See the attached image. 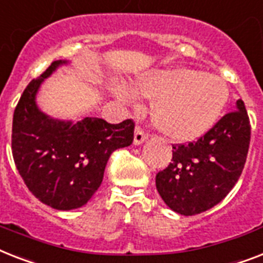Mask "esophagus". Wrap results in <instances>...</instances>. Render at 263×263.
<instances>
[{
	"instance_id": "obj_1",
	"label": "esophagus",
	"mask_w": 263,
	"mask_h": 263,
	"mask_svg": "<svg viewBox=\"0 0 263 263\" xmlns=\"http://www.w3.org/2000/svg\"><path fill=\"white\" fill-rule=\"evenodd\" d=\"M147 139V134L143 131L140 127H136L135 129V135H134V144L135 146H139V144H142L143 142H146Z\"/></svg>"
}]
</instances>
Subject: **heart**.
I'll list each match as a JSON object with an SVG mask.
<instances>
[{
  "mask_svg": "<svg viewBox=\"0 0 263 263\" xmlns=\"http://www.w3.org/2000/svg\"><path fill=\"white\" fill-rule=\"evenodd\" d=\"M136 95L154 100V125L172 140L192 142L211 131L220 120L230 89L223 78L187 67L153 70L134 83ZM123 101H131V91L113 89Z\"/></svg>",
  "mask_w": 263,
  "mask_h": 263,
  "instance_id": "b5f03b06",
  "label": "heart"
}]
</instances>
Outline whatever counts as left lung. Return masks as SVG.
<instances>
[{"label": "left lung", "mask_w": 263, "mask_h": 263, "mask_svg": "<svg viewBox=\"0 0 263 263\" xmlns=\"http://www.w3.org/2000/svg\"><path fill=\"white\" fill-rule=\"evenodd\" d=\"M250 120L238 100L197 142L173 146L172 163L157 174V191L166 205L183 216L205 212L238 182L249 153Z\"/></svg>", "instance_id": "left-lung-1"}]
</instances>
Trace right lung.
Here are the masks:
<instances>
[{
  "label": "right lung",
  "instance_id": "1",
  "mask_svg": "<svg viewBox=\"0 0 263 263\" xmlns=\"http://www.w3.org/2000/svg\"><path fill=\"white\" fill-rule=\"evenodd\" d=\"M69 61H55L32 80L13 115L12 153L25 185L40 201L58 211L81 208L96 193L106 162L117 148L132 144L134 121L109 124L98 117L59 120L36 102L42 83Z\"/></svg>",
  "mask_w": 263,
  "mask_h": 263
}]
</instances>
